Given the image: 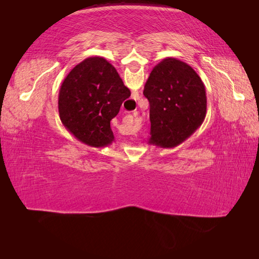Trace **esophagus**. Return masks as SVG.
<instances>
[{"label":"esophagus","instance_id":"1","mask_svg":"<svg viewBox=\"0 0 259 259\" xmlns=\"http://www.w3.org/2000/svg\"><path fill=\"white\" fill-rule=\"evenodd\" d=\"M126 120H128V121H130V120H133V117H131V116H126Z\"/></svg>","mask_w":259,"mask_h":259}]
</instances>
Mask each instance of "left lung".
<instances>
[{
    "instance_id": "1",
    "label": "left lung",
    "mask_w": 259,
    "mask_h": 259,
    "mask_svg": "<svg viewBox=\"0 0 259 259\" xmlns=\"http://www.w3.org/2000/svg\"><path fill=\"white\" fill-rule=\"evenodd\" d=\"M150 103V145L172 148L199 129L207 114V95L190 65L165 58L153 67L144 87Z\"/></svg>"
}]
</instances>
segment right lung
<instances>
[{
	"label": "right lung",
	"mask_w": 259,
	"mask_h": 259,
	"mask_svg": "<svg viewBox=\"0 0 259 259\" xmlns=\"http://www.w3.org/2000/svg\"><path fill=\"white\" fill-rule=\"evenodd\" d=\"M129 95L111 63L103 57H89L68 73L60 87L61 123L85 145L106 147L114 140L111 120Z\"/></svg>",
	"instance_id": "1"
}]
</instances>
